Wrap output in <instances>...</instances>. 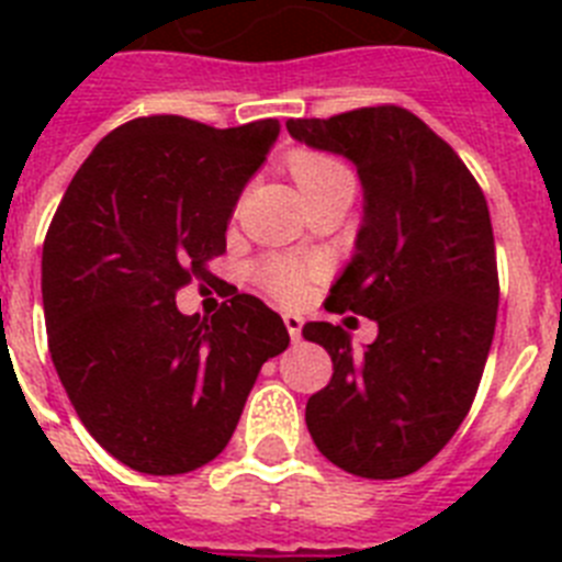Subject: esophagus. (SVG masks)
<instances>
[{
    "label": "esophagus",
    "mask_w": 562,
    "mask_h": 562,
    "mask_svg": "<svg viewBox=\"0 0 562 562\" xmlns=\"http://www.w3.org/2000/svg\"><path fill=\"white\" fill-rule=\"evenodd\" d=\"M284 326L290 331L292 340H301V326H304V317L295 315V312H284Z\"/></svg>",
    "instance_id": "esophagus-1"
}]
</instances>
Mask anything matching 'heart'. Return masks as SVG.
Wrapping results in <instances>:
<instances>
[{"label":"heart","mask_w":562,"mask_h":562,"mask_svg":"<svg viewBox=\"0 0 562 562\" xmlns=\"http://www.w3.org/2000/svg\"><path fill=\"white\" fill-rule=\"evenodd\" d=\"M292 173H295L301 191L312 193L321 191V188L337 186V182H351V173L346 171L342 162H337L335 157H326V154H297L292 160ZM306 278H310V267L295 265V261H286V258H272L267 261L265 270H261V281L276 292L278 297H297L304 292Z\"/></svg>","instance_id":"obj_1"}]
</instances>
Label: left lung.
<instances>
[{
	"mask_svg": "<svg viewBox=\"0 0 562 562\" xmlns=\"http://www.w3.org/2000/svg\"><path fill=\"white\" fill-rule=\"evenodd\" d=\"M286 132L357 168L362 222L329 304L376 324L360 351L340 326H304L335 369L306 402V428L346 473L402 479L453 439L484 374L498 315L490 207L459 154L408 109L286 121Z\"/></svg>",
	"mask_w": 562,
	"mask_h": 562,
	"instance_id": "8db88e82",
	"label": "left lung"
}]
</instances>
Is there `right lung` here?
<instances>
[{
	"instance_id": "obj_1",
	"label": "right lung",
	"mask_w": 562,
	"mask_h": 562,
	"mask_svg": "<svg viewBox=\"0 0 562 562\" xmlns=\"http://www.w3.org/2000/svg\"><path fill=\"white\" fill-rule=\"evenodd\" d=\"M278 121L236 128L154 114L109 132L69 182L42 250L49 355L83 428L146 475H180L227 448L256 376L290 346L252 295L207 321L177 290L207 281L238 196Z\"/></svg>"
}]
</instances>
